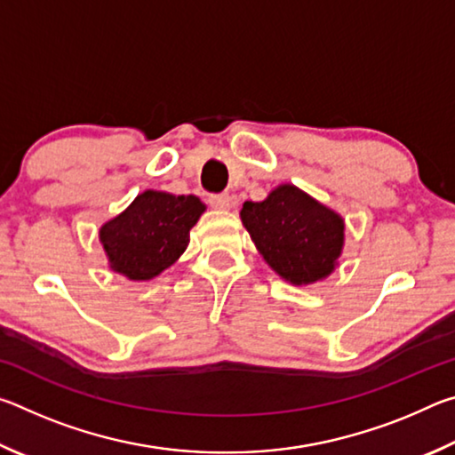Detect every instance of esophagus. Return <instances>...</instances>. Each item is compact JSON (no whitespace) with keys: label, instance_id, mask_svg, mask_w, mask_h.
<instances>
[{"label":"esophagus","instance_id":"esophagus-1","mask_svg":"<svg viewBox=\"0 0 455 455\" xmlns=\"http://www.w3.org/2000/svg\"><path fill=\"white\" fill-rule=\"evenodd\" d=\"M209 203L212 209L217 211H228L230 204H233V200H230L228 195H211L209 196Z\"/></svg>","mask_w":455,"mask_h":455}]
</instances>
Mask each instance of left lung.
<instances>
[{
    "label": "left lung",
    "mask_w": 455,
    "mask_h": 455,
    "mask_svg": "<svg viewBox=\"0 0 455 455\" xmlns=\"http://www.w3.org/2000/svg\"><path fill=\"white\" fill-rule=\"evenodd\" d=\"M241 220L268 267L291 284H311L335 271L345 222L301 188L281 184L260 203L246 200Z\"/></svg>",
    "instance_id": "left-lung-1"
}]
</instances>
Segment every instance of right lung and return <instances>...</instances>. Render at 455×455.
Here are the masks:
<instances>
[{"label": "right lung", "mask_w": 455, "mask_h": 455, "mask_svg": "<svg viewBox=\"0 0 455 455\" xmlns=\"http://www.w3.org/2000/svg\"><path fill=\"white\" fill-rule=\"evenodd\" d=\"M204 204L195 195L144 190L116 219L100 228L112 271L130 281H150L179 260Z\"/></svg>", "instance_id": "obj_1"}]
</instances>
